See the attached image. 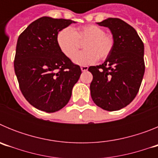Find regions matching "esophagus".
Instances as JSON below:
<instances>
[{
	"label": "esophagus",
	"instance_id": "obj_1",
	"mask_svg": "<svg viewBox=\"0 0 158 158\" xmlns=\"http://www.w3.org/2000/svg\"><path fill=\"white\" fill-rule=\"evenodd\" d=\"M88 69H89V67H88V66H81V69L82 72H85V71L88 70Z\"/></svg>",
	"mask_w": 158,
	"mask_h": 158
}]
</instances>
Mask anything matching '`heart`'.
Instances as JSON below:
<instances>
[{
	"instance_id": "obj_1",
	"label": "heart",
	"mask_w": 158,
	"mask_h": 158,
	"mask_svg": "<svg viewBox=\"0 0 158 158\" xmlns=\"http://www.w3.org/2000/svg\"><path fill=\"white\" fill-rule=\"evenodd\" d=\"M86 42L83 44L85 50L74 54L80 46V41ZM57 43L61 51L73 62L79 65L86 66L96 62L98 59H105L111 54L114 47V39L111 34L105 33L103 27L95 24L72 29L65 27L57 35Z\"/></svg>"
}]
</instances>
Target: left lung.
Masks as SVG:
<instances>
[{"mask_svg":"<svg viewBox=\"0 0 158 158\" xmlns=\"http://www.w3.org/2000/svg\"><path fill=\"white\" fill-rule=\"evenodd\" d=\"M108 27L114 39L111 54L102 65L90 66L93 102L106 111H118L135 99L145 73L144 44L133 27L118 18L97 23Z\"/></svg>","mask_w":158,"mask_h":158,"instance_id":"left-lung-1","label":"left lung"}]
</instances>
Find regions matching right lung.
Instances as JSON below:
<instances>
[{
  "label": "right lung",
  "mask_w": 158,
  "mask_h": 158,
  "mask_svg": "<svg viewBox=\"0 0 158 158\" xmlns=\"http://www.w3.org/2000/svg\"><path fill=\"white\" fill-rule=\"evenodd\" d=\"M71 19L43 16L32 22L17 40L14 69L19 89L33 107L55 112L65 107L81 70L61 51L57 35Z\"/></svg>",
  "instance_id": "add662e5"
}]
</instances>
